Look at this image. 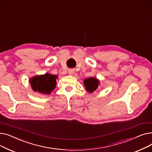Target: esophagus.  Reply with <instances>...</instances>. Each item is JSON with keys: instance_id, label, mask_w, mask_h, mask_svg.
Wrapping results in <instances>:
<instances>
[{"instance_id": "1", "label": "esophagus", "mask_w": 152, "mask_h": 152, "mask_svg": "<svg viewBox=\"0 0 152 152\" xmlns=\"http://www.w3.org/2000/svg\"><path fill=\"white\" fill-rule=\"evenodd\" d=\"M68 74L69 75H73L75 74V70L73 69H69L68 70Z\"/></svg>"}]
</instances>
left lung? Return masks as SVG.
<instances>
[{
	"label": "left lung",
	"instance_id": "obj_1",
	"mask_svg": "<svg viewBox=\"0 0 152 152\" xmlns=\"http://www.w3.org/2000/svg\"><path fill=\"white\" fill-rule=\"evenodd\" d=\"M84 84L86 87V91L90 93H92L98 88L100 82L96 77H89L84 81Z\"/></svg>",
	"mask_w": 152,
	"mask_h": 152
}]
</instances>
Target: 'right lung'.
Segmentation results:
<instances>
[{
    "label": "right lung",
    "instance_id": "add662e5",
    "mask_svg": "<svg viewBox=\"0 0 152 152\" xmlns=\"http://www.w3.org/2000/svg\"><path fill=\"white\" fill-rule=\"evenodd\" d=\"M57 77L56 75L45 73L31 78L29 83L34 91L43 94H49L55 88Z\"/></svg>",
    "mask_w": 152,
    "mask_h": 152
}]
</instances>
